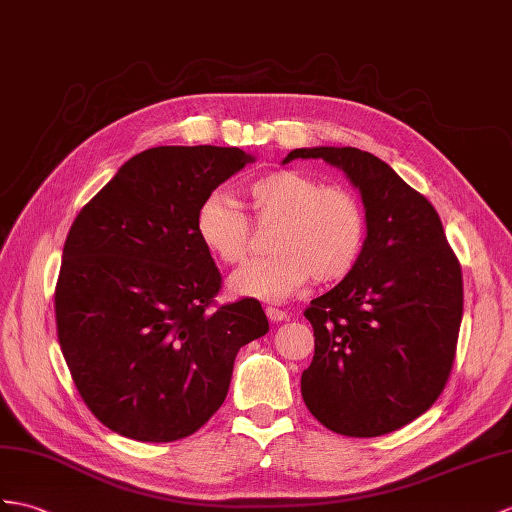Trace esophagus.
I'll list each match as a JSON object with an SVG mask.
<instances>
[{
	"mask_svg": "<svg viewBox=\"0 0 512 512\" xmlns=\"http://www.w3.org/2000/svg\"><path fill=\"white\" fill-rule=\"evenodd\" d=\"M265 313H267L269 321H273V323H280V321H284L286 317H289V313H286V310H280L276 306H267Z\"/></svg>",
	"mask_w": 512,
	"mask_h": 512,
	"instance_id": "1",
	"label": "esophagus"
}]
</instances>
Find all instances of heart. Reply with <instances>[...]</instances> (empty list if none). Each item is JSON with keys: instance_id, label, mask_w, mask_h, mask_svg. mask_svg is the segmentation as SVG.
<instances>
[{"instance_id": "heart-1", "label": "heart", "mask_w": 512, "mask_h": 512, "mask_svg": "<svg viewBox=\"0 0 512 512\" xmlns=\"http://www.w3.org/2000/svg\"><path fill=\"white\" fill-rule=\"evenodd\" d=\"M249 208L258 226H276L271 256L232 278L236 295L282 299L313 276L339 282L363 258L369 219L363 199L341 184H323L302 171L282 169L247 186ZM199 241L223 265L247 263L254 249V226L245 210L223 193L202 199L195 215Z\"/></svg>"}]
</instances>
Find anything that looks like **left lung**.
<instances>
[{
  "mask_svg": "<svg viewBox=\"0 0 512 512\" xmlns=\"http://www.w3.org/2000/svg\"><path fill=\"white\" fill-rule=\"evenodd\" d=\"M295 158L343 169L369 219L358 267L304 310L315 356L302 397L332 432L389 434L426 413L450 378L463 271L439 213L384 160L356 147L293 149L284 162Z\"/></svg>",
  "mask_w": 512,
  "mask_h": 512,
  "instance_id": "1",
  "label": "left lung"
}]
</instances>
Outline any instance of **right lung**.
<instances>
[{
  "mask_svg": "<svg viewBox=\"0 0 512 512\" xmlns=\"http://www.w3.org/2000/svg\"><path fill=\"white\" fill-rule=\"evenodd\" d=\"M252 160L239 147L145 149L73 221L54 295L58 343L112 432L191 436L226 400L236 352L269 332L258 299L217 306L221 273L195 232L202 199Z\"/></svg>",
  "mask_w": 512,
  "mask_h": 512,
  "instance_id": "obj_1",
  "label": "right lung"
}]
</instances>
